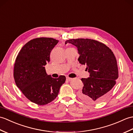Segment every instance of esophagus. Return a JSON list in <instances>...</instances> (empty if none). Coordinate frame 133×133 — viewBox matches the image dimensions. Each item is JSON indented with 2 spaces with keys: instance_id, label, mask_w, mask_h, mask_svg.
Listing matches in <instances>:
<instances>
[{
  "instance_id": "obj_1",
  "label": "esophagus",
  "mask_w": 133,
  "mask_h": 133,
  "mask_svg": "<svg viewBox=\"0 0 133 133\" xmlns=\"http://www.w3.org/2000/svg\"><path fill=\"white\" fill-rule=\"evenodd\" d=\"M66 80L67 81H71L72 80V78H69V77H67Z\"/></svg>"
}]
</instances>
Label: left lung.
Returning <instances> with one entry per match:
<instances>
[{"label":"left lung","mask_w":133,"mask_h":133,"mask_svg":"<svg viewBox=\"0 0 133 133\" xmlns=\"http://www.w3.org/2000/svg\"><path fill=\"white\" fill-rule=\"evenodd\" d=\"M70 43L78 48V61L87 66L90 74L88 78H82L84 84L78 96L86 103L95 104L103 101L108 96L118 78L116 58L113 51L103 43L88 38L70 39Z\"/></svg>","instance_id":"obj_1"}]
</instances>
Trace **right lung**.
Wrapping results in <instances>:
<instances>
[{"instance_id":"add662e5","label":"right lung","mask_w":133,"mask_h":133,"mask_svg":"<svg viewBox=\"0 0 133 133\" xmlns=\"http://www.w3.org/2000/svg\"><path fill=\"white\" fill-rule=\"evenodd\" d=\"M58 42L48 37L31 39L21 48L15 60L14 77L17 87L28 99L39 105L53 101L66 81L64 75L58 78L48 75L44 67Z\"/></svg>"}]
</instances>
